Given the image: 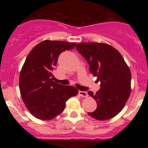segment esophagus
Listing matches in <instances>:
<instances>
[{
    "label": "esophagus",
    "instance_id": "obj_1",
    "mask_svg": "<svg viewBox=\"0 0 148 148\" xmlns=\"http://www.w3.org/2000/svg\"><path fill=\"white\" fill-rule=\"evenodd\" d=\"M79 95L81 97H88V93L87 92H85V91H79Z\"/></svg>",
    "mask_w": 148,
    "mask_h": 148
}]
</instances>
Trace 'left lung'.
I'll return each instance as SVG.
<instances>
[{"mask_svg":"<svg viewBox=\"0 0 148 148\" xmlns=\"http://www.w3.org/2000/svg\"><path fill=\"white\" fill-rule=\"evenodd\" d=\"M76 48L89 64L90 72L101 82L95 94L88 92L97 104L95 111L88 114L98 120L113 118L123 110L131 94L128 65L118 51L108 44L83 42Z\"/></svg>","mask_w":148,"mask_h":148,"instance_id":"8db88e82","label":"left lung"}]
</instances>
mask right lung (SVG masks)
Instances as JSON below:
<instances>
[{
	"mask_svg": "<svg viewBox=\"0 0 148 148\" xmlns=\"http://www.w3.org/2000/svg\"><path fill=\"white\" fill-rule=\"evenodd\" d=\"M76 42L47 40L35 46L25 59L19 75V90L27 109L35 118L52 120L65 108L66 101L79 90L53 81V69L59 55L71 50Z\"/></svg>",
	"mask_w": 148,
	"mask_h": 148,
	"instance_id": "obj_1",
	"label": "right lung"
}]
</instances>
